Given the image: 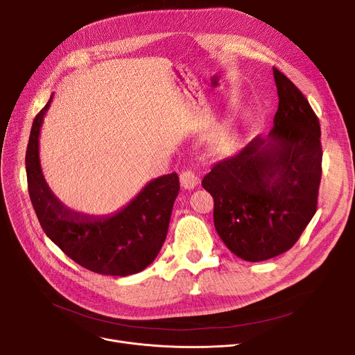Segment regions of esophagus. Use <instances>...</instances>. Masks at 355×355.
<instances>
[{"label": "esophagus", "instance_id": "1", "mask_svg": "<svg viewBox=\"0 0 355 355\" xmlns=\"http://www.w3.org/2000/svg\"><path fill=\"white\" fill-rule=\"evenodd\" d=\"M180 181H181V185L185 189V190H193L194 187H197L198 182H200V178L198 175L194 173V171H182L181 175H180Z\"/></svg>", "mask_w": 355, "mask_h": 355}]
</instances>
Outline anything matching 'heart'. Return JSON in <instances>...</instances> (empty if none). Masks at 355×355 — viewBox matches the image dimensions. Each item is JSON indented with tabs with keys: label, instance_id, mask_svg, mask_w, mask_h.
Returning a JSON list of instances; mask_svg holds the SVG:
<instances>
[{
	"label": "heart",
	"instance_id": "obj_1",
	"mask_svg": "<svg viewBox=\"0 0 355 355\" xmlns=\"http://www.w3.org/2000/svg\"><path fill=\"white\" fill-rule=\"evenodd\" d=\"M227 139H229V134H227V132H223V134L217 138V144H218V145H223V144L227 142Z\"/></svg>",
	"mask_w": 355,
	"mask_h": 355
}]
</instances>
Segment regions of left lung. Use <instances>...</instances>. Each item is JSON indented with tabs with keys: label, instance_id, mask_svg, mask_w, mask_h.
Returning a JSON list of instances; mask_svg holds the SVG:
<instances>
[{
	"label": "left lung",
	"instance_id": "1",
	"mask_svg": "<svg viewBox=\"0 0 355 355\" xmlns=\"http://www.w3.org/2000/svg\"><path fill=\"white\" fill-rule=\"evenodd\" d=\"M279 105L268 137L217 162L201 185L214 198V227L232 253L262 262L289 250L316 211L321 128L309 102L273 67Z\"/></svg>",
	"mask_w": 355,
	"mask_h": 355
}]
</instances>
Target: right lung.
I'll use <instances>...</instances> for the list:
<instances>
[{"label":"right lung","instance_id":"1","mask_svg":"<svg viewBox=\"0 0 355 355\" xmlns=\"http://www.w3.org/2000/svg\"><path fill=\"white\" fill-rule=\"evenodd\" d=\"M53 101L33 121L26 153L28 194L47 237L78 265L110 276L144 270L159 253L180 191L177 173L149 181L128 206L110 216L71 211L44 180L39 157L40 128Z\"/></svg>","mask_w":355,"mask_h":355}]
</instances>
